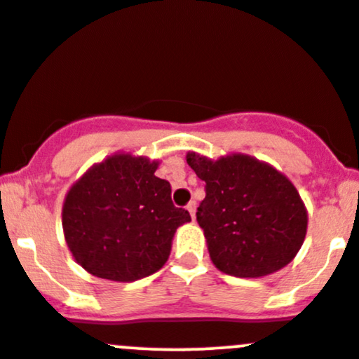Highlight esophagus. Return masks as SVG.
Returning a JSON list of instances; mask_svg holds the SVG:
<instances>
[{
    "label": "esophagus",
    "instance_id": "1",
    "mask_svg": "<svg viewBox=\"0 0 359 359\" xmlns=\"http://www.w3.org/2000/svg\"><path fill=\"white\" fill-rule=\"evenodd\" d=\"M187 211H189L192 218H196V203L194 201H191L189 205H187Z\"/></svg>",
    "mask_w": 359,
    "mask_h": 359
}]
</instances>
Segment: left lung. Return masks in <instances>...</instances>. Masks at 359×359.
Here are the masks:
<instances>
[{"label": "left lung", "instance_id": "1", "mask_svg": "<svg viewBox=\"0 0 359 359\" xmlns=\"http://www.w3.org/2000/svg\"><path fill=\"white\" fill-rule=\"evenodd\" d=\"M186 158L206 184L196 218L213 265L244 278L289 265L306 237L308 213L287 177L248 154L213 161L189 151Z\"/></svg>", "mask_w": 359, "mask_h": 359}]
</instances>
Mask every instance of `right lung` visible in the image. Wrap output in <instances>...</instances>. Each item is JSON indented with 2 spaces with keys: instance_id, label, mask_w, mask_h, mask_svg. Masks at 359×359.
<instances>
[{
  "instance_id": "obj_1",
  "label": "right lung",
  "mask_w": 359,
  "mask_h": 359,
  "mask_svg": "<svg viewBox=\"0 0 359 359\" xmlns=\"http://www.w3.org/2000/svg\"><path fill=\"white\" fill-rule=\"evenodd\" d=\"M158 161L118 153L70 187L62 224L75 262L100 278L134 282L167 263L175 230L191 222L175 208Z\"/></svg>"
}]
</instances>
